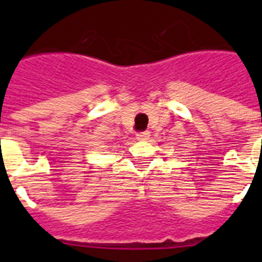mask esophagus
<instances>
[{"label":"esophagus","instance_id":"1","mask_svg":"<svg viewBox=\"0 0 262 262\" xmlns=\"http://www.w3.org/2000/svg\"><path fill=\"white\" fill-rule=\"evenodd\" d=\"M138 140H148L149 139V131H142V133L136 134Z\"/></svg>","mask_w":262,"mask_h":262}]
</instances>
